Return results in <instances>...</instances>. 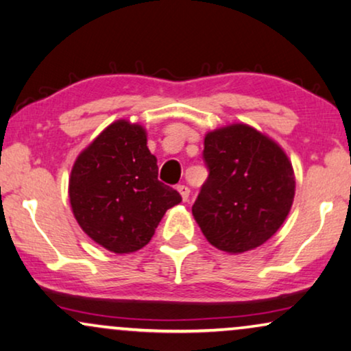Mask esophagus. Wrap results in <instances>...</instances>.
<instances>
[{
	"label": "esophagus",
	"instance_id": "obj_1",
	"mask_svg": "<svg viewBox=\"0 0 351 351\" xmlns=\"http://www.w3.org/2000/svg\"><path fill=\"white\" fill-rule=\"evenodd\" d=\"M177 190H179L182 199H184V201L189 199V196H190V189H189V186H186V185H179V186H177Z\"/></svg>",
	"mask_w": 351,
	"mask_h": 351
}]
</instances>
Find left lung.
I'll list each match as a JSON object with an SVG mask.
<instances>
[{
	"instance_id": "left-lung-1",
	"label": "left lung",
	"mask_w": 351,
	"mask_h": 351,
	"mask_svg": "<svg viewBox=\"0 0 351 351\" xmlns=\"http://www.w3.org/2000/svg\"><path fill=\"white\" fill-rule=\"evenodd\" d=\"M203 158L209 176L191 213L206 239L230 254L262 246L294 201V169L285 150L239 123L206 134Z\"/></svg>"
}]
</instances>
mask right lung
Masks as SVG:
<instances>
[{"label":"right lung","mask_w":351,"mask_h":351,"mask_svg":"<svg viewBox=\"0 0 351 351\" xmlns=\"http://www.w3.org/2000/svg\"><path fill=\"white\" fill-rule=\"evenodd\" d=\"M71 210L83 232L114 254L148 244L182 196L158 180L156 158L141 124L118 119L76 158L69 182Z\"/></svg>","instance_id":"1"}]
</instances>
